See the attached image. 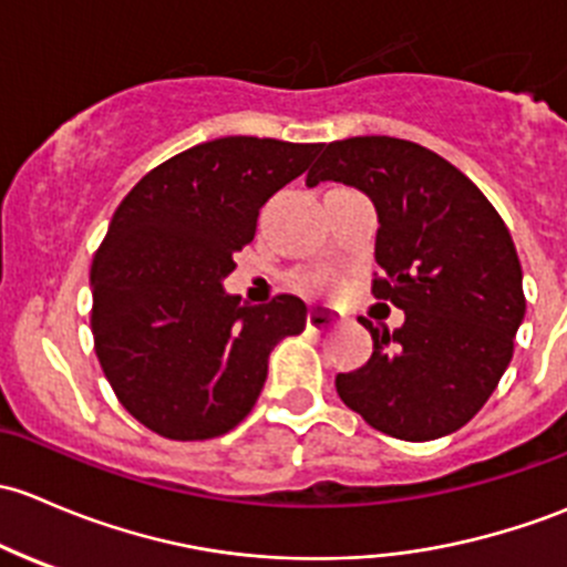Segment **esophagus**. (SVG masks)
Instances as JSON below:
<instances>
[{"label": "esophagus", "mask_w": 567, "mask_h": 567, "mask_svg": "<svg viewBox=\"0 0 567 567\" xmlns=\"http://www.w3.org/2000/svg\"><path fill=\"white\" fill-rule=\"evenodd\" d=\"M336 322V313L324 311V308H311V311H308V327H311V330H327V327Z\"/></svg>", "instance_id": "34e87169"}]
</instances>
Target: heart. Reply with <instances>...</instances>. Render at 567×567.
Returning a JSON list of instances; mask_svg holds the SVG:
<instances>
[{
	"mask_svg": "<svg viewBox=\"0 0 567 567\" xmlns=\"http://www.w3.org/2000/svg\"><path fill=\"white\" fill-rule=\"evenodd\" d=\"M338 278L332 270H308V272H297L295 276V286L297 289L308 291V295H324V291L336 289Z\"/></svg>",
	"mask_w": 567,
	"mask_h": 567,
	"instance_id": "b5f03b06",
	"label": "heart"
}]
</instances>
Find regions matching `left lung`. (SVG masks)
<instances>
[{"instance_id":"left-lung-1","label":"left lung","mask_w":567,"mask_h":567,"mask_svg":"<svg viewBox=\"0 0 567 567\" xmlns=\"http://www.w3.org/2000/svg\"><path fill=\"white\" fill-rule=\"evenodd\" d=\"M336 179L377 207L371 295L404 324L371 332L373 352L336 390L371 429L429 442L470 423L499 384L524 319L522 265L505 220L453 163L414 142L354 136L330 142L308 188Z\"/></svg>"}]
</instances>
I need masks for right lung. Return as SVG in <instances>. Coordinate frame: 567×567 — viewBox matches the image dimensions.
I'll list each match as a JSON object with an SVG mask.
<instances>
[{"instance_id":"add662e5","label":"right lung","mask_w":567,"mask_h":567,"mask_svg":"<svg viewBox=\"0 0 567 567\" xmlns=\"http://www.w3.org/2000/svg\"><path fill=\"white\" fill-rule=\"evenodd\" d=\"M322 144L226 136L144 174L92 259V338L111 390L142 425L213 440L254 410L267 358L306 330L300 297L243 306L226 295L261 204L300 177Z\"/></svg>"}]
</instances>
